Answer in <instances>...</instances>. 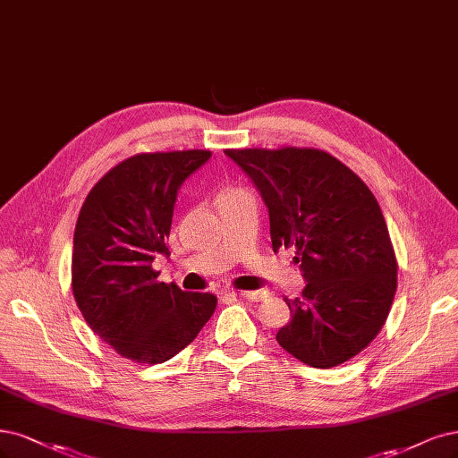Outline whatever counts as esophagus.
I'll list each match as a JSON object with an SVG mask.
<instances>
[{"mask_svg": "<svg viewBox=\"0 0 458 458\" xmlns=\"http://www.w3.org/2000/svg\"><path fill=\"white\" fill-rule=\"evenodd\" d=\"M239 297L242 299H248V301H261L263 297H267V292L265 290H256V292H241Z\"/></svg>", "mask_w": 458, "mask_h": 458, "instance_id": "34e87169", "label": "esophagus"}]
</instances>
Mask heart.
<instances>
[{
    "label": "heart",
    "mask_w": 458,
    "mask_h": 458,
    "mask_svg": "<svg viewBox=\"0 0 458 458\" xmlns=\"http://www.w3.org/2000/svg\"><path fill=\"white\" fill-rule=\"evenodd\" d=\"M229 193H233V191H227V193H224V195H229Z\"/></svg>",
    "instance_id": "1"
}]
</instances>
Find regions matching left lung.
Wrapping results in <instances>:
<instances>
[{
	"label": "left lung",
	"instance_id": "obj_1",
	"mask_svg": "<svg viewBox=\"0 0 458 458\" xmlns=\"http://www.w3.org/2000/svg\"><path fill=\"white\" fill-rule=\"evenodd\" d=\"M269 210L273 250H297L303 295L276 341L318 369L351 360L379 334L396 293L398 265L369 187L320 149H227Z\"/></svg>",
	"mask_w": 458,
	"mask_h": 458
}]
</instances>
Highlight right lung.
Here are the masks:
<instances>
[{"label": "right lung", "mask_w": 458, "mask_h": 458, "mask_svg": "<svg viewBox=\"0 0 458 458\" xmlns=\"http://www.w3.org/2000/svg\"><path fill=\"white\" fill-rule=\"evenodd\" d=\"M210 151L141 153L92 187L73 233L72 288L90 329L123 356L163 364L191 343L214 314L212 293L157 280L180 187Z\"/></svg>", "instance_id": "1"}]
</instances>
